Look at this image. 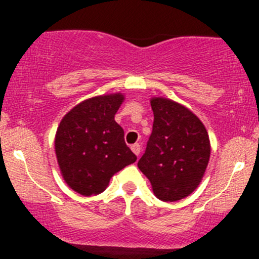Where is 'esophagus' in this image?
I'll list each match as a JSON object with an SVG mask.
<instances>
[{
    "mask_svg": "<svg viewBox=\"0 0 259 259\" xmlns=\"http://www.w3.org/2000/svg\"><path fill=\"white\" fill-rule=\"evenodd\" d=\"M132 150H133V153L135 154V155L139 156V154H140V145L139 144L132 145Z\"/></svg>",
    "mask_w": 259,
    "mask_h": 259,
    "instance_id": "esophagus-1",
    "label": "esophagus"
}]
</instances>
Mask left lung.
Returning <instances> with one entry per match:
<instances>
[{
  "label": "left lung",
  "instance_id": "obj_1",
  "mask_svg": "<svg viewBox=\"0 0 259 259\" xmlns=\"http://www.w3.org/2000/svg\"><path fill=\"white\" fill-rule=\"evenodd\" d=\"M153 132L138 166L154 195L177 202L192 194L204 177L210 158L209 135L199 117L177 101L150 99Z\"/></svg>",
  "mask_w": 259,
  "mask_h": 259
}]
</instances>
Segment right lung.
Here are the masks:
<instances>
[{
  "label": "right lung",
  "instance_id": "obj_1",
  "mask_svg": "<svg viewBox=\"0 0 259 259\" xmlns=\"http://www.w3.org/2000/svg\"><path fill=\"white\" fill-rule=\"evenodd\" d=\"M124 99L121 93L86 99L60 121L55 135L57 164L66 184L81 195L104 192L115 173L137 160L115 121Z\"/></svg>",
  "mask_w": 259,
  "mask_h": 259
}]
</instances>
